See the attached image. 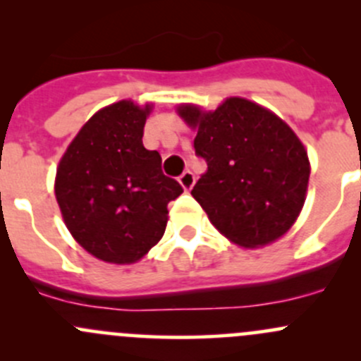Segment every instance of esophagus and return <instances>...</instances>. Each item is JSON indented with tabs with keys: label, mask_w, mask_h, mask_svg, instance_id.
<instances>
[{
	"label": "esophagus",
	"mask_w": 361,
	"mask_h": 361,
	"mask_svg": "<svg viewBox=\"0 0 361 361\" xmlns=\"http://www.w3.org/2000/svg\"><path fill=\"white\" fill-rule=\"evenodd\" d=\"M180 183H181V187L185 188V190H190L192 187H194V183H195V176H194V173H192V171H185L183 174H181L180 176Z\"/></svg>",
	"instance_id": "obj_1"
}]
</instances>
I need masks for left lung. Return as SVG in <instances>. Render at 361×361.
Returning <instances> with one entry per match:
<instances>
[{"label": "left lung", "mask_w": 361, "mask_h": 361, "mask_svg": "<svg viewBox=\"0 0 361 361\" xmlns=\"http://www.w3.org/2000/svg\"><path fill=\"white\" fill-rule=\"evenodd\" d=\"M197 127L195 155L206 160L192 195L211 224L245 248L269 245L297 220L305 201L309 160L304 145L281 118L241 97L214 111L181 106Z\"/></svg>", "instance_id": "1"}]
</instances>
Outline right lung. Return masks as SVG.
<instances>
[{"mask_svg": "<svg viewBox=\"0 0 361 361\" xmlns=\"http://www.w3.org/2000/svg\"><path fill=\"white\" fill-rule=\"evenodd\" d=\"M150 106L118 101L82 127L61 159L56 197L73 238L90 255L133 264L164 235L167 204L183 192L143 147Z\"/></svg>", "mask_w": 361, "mask_h": 361, "instance_id": "right-lung-1", "label": "right lung"}]
</instances>
